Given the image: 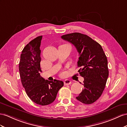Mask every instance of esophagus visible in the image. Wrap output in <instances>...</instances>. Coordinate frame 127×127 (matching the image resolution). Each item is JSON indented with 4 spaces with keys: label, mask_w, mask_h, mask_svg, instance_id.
I'll return each mask as SVG.
<instances>
[{
    "label": "esophagus",
    "mask_w": 127,
    "mask_h": 127,
    "mask_svg": "<svg viewBox=\"0 0 127 127\" xmlns=\"http://www.w3.org/2000/svg\"><path fill=\"white\" fill-rule=\"evenodd\" d=\"M70 84H71V82L70 80L66 79V80H64V84L65 85H70Z\"/></svg>",
    "instance_id": "34e87169"
}]
</instances>
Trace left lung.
<instances>
[{"label": "left lung", "mask_w": 127, "mask_h": 127, "mask_svg": "<svg viewBox=\"0 0 127 127\" xmlns=\"http://www.w3.org/2000/svg\"><path fill=\"white\" fill-rule=\"evenodd\" d=\"M64 40L74 45L79 53L78 71L84 78V89L76 99L85 104L95 102L101 95L109 71L108 61L101 45L92 38L79 32L64 35Z\"/></svg>", "instance_id": "left-lung-1"}]
</instances>
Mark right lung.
Here are the masks:
<instances>
[{"label": "right lung", "instance_id": "1", "mask_svg": "<svg viewBox=\"0 0 127 127\" xmlns=\"http://www.w3.org/2000/svg\"><path fill=\"white\" fill-rule=\"evenodd\" d=\"M42 36L36 37L24 47L19 65L21 83L31 100L37 105L45 106L54 101L62 81L45 80L40 75L41 50Z\"/></svg>", "mask_w": 127, "mask_h": 127}]
</instances>
